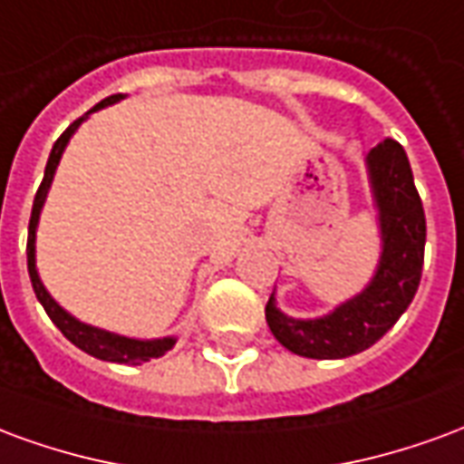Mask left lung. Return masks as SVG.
<instances>
[{"label": "left lung", "mask_w": 464, "mask_h": 464, "mask_svg": "<svg viewBox=\"0 0 464 464\" xmlns=\"http://www.w3.org/2000/svg\"><path fill=\"white\" fill-rule=\"evenodd\" d=\"M372 206L378 211L380 258L368 285L318 318H293L276 303L266 321L283 348L313 360H341L368 350L398 323L415 298L425 256V211L408 153L392 139L365 156Z\"/></svg>", "instance_id": "left-lung-1"}]
</instances>
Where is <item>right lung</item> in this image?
Instances as JSON below:
<instances>
[{"label": "right lung", "mask_w": 464, "mask_h": 464, "mask_svg": "<svg viewBox=\"0 0 464 464\" xmlns=\"http://www.w3.org/2000/svg\"><path fill=\"white\" fill-rule=\"evenodd\" d=\"M121 99L123 94H114L109 96V99H104V102H99L94 109H89L82 119H76V121L56 139L54 149L49 153V161H46L44 181L39 186V191H36L34 196V206H32L29 241H26V266H29V278H32V285H34L36 298L44 305L46 315L52 318V323H54L59 331L64 333L69 341L74 343L76 348L84 350V353H89V355H94V358L99 360H106V362H131V365H136V362H146V360L166 355V353L176 345V335L143 341V338H129V335H121V333L104 331V328H96L92 323L79 321V318H74L72 313L64 311V308L52 298V293L46 291L44 283L39 278V271H36V228H39V216H42L46 196H49V188H52V181H54L56 166H59L62 156H64V149L69 146V141H72V136L76 133V129H79L89 116L94 114V111H99V109H106V106L121 102Z\"/></svg>", "instance_id": "right-lung-1"}]
</instances>
